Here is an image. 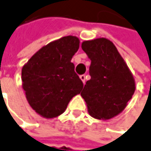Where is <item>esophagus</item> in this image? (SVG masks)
Masks as SVG:
<instances>
[{
	"mask_svg": "<svg viewBox=\"0 0 151 151\" xmlns=\"http://www.w3.org/2000/svg\"><path fill=\"white\" fill-rule=\"evenodd\" d=\"M79 78H80V79L82 80V82L85 84V82H86V75H84V74H83V75H80L79 76Z\"/></svg>",
	"mask_w": 151,
	"mask_h": 151,
	"instance_id": "obj_1",
	"label": "esophagus"
}]
</instances>
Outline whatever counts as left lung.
<instances>
[{"label": "left lung", "instance_id": "1", "mask_svg": "<svg viewBox=\"0 0 151 151\" xmlns=\"http://www.w3.org/2000/svg\"><path fill=\"white\" fill-rule=\"evenodd\" d=\"M81 47L91 60L89 73L80 95L90 116L107 120L120 114L136 90L132 73L115 45L98 38L82 42Z\"/></svg>", "mask_w": 151, "mask_h": 151}]
</instances>
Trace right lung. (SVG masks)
I'll list each match as a JSON object with an SVG mask.
<instances>
[{"label":"right lung","instance_id":"1","mask_svg":"<svg viewBox=\"0 0 151 151\" xmlns=\"http://www.w3.org/2000/svg\"><path fill=\"white\" fill-rule=\"evenodd\" d=\"M78 48V37L64 36L42 47L23 65L22 88L40 116L50 119L61 115L80 93L83 83L71 62Z\"/></svg>","mask_w":151,"mask_h":151}]
</instances>
